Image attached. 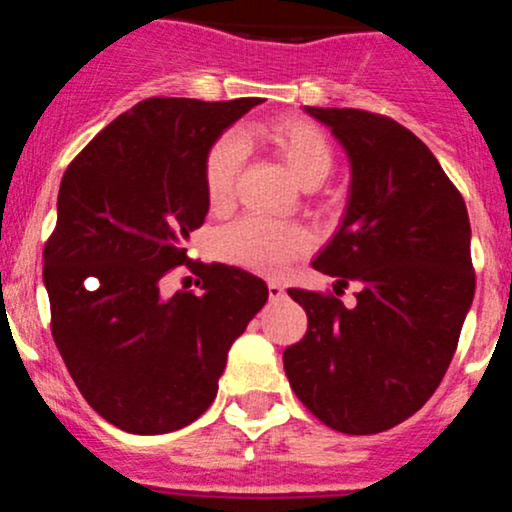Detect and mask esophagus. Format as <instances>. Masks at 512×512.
Wrapping results in <instances>:
<instances>
[{"label": "esophagus", "mask_w": 512, "mask_h": 512, "mask_svg": "<svg viewBox=\"0 0 512 512\" xmlns=\"http://www.w3.org/2000/svg\"><path fill=\"white\" fill-rule=\"evenodd\" d=\"M268 298L283 300L286 298V286H283L281 281H268Z\"/></svg>", "instance_id": "esophagus-1"}]
</instances>
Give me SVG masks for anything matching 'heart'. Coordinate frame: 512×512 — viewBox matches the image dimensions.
I'll return each instance as SVG.
<instances>
[{
	"instance_id": "1",
	"label": "heart",
	"mask_w": 512,
	"mask_h": 512,
	"mask_svg": "<svg viewBox=\"0 0 512 512\" xmlns=\"http://www.w3.org/2000/svg\"><path fill=\"white\" fill-rule=\"evenodd\" d=\"M258 135L276 147L291 172L303 184L313 187L333 170L335 152L328 135L318 125L300 118L268 120L258 128ZM246 160V145L236 135H221L207 147L202 162V179L207 202L214 212H226L234 202L236 179ZM313 234L300 224L273 221L266 217H244L226 226L217 236L221 258L263 273H278L293 258L308 254Z\"/></svg>"
}]
</instances>
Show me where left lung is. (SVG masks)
<instances>
[{"label":"left lung","instance_id":"1","mask_svg":"<svg viewBox=\"0 0 512 512\" xmlns=\"http://www.w3.org/2000/svg\"><path fill=\"white\" fill-rule=\"evenodd\" d=\"M352 162L335 239L313 261L355 281V308L333 293L288 288L308 315L283 367L295 397L330 429L387 431L419 412L444 379L476 291L471 224L456 184L412 130L360 108H305Z\"/></svg>","mask_w":512,"mask_h":512}]
</instances>
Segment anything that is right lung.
<instances>
[{
	"label": "right lung",
	"mask_w": 512,
	"mask_h": 512,
	"mask_svg": "<svg viewBox=\"0 0 512 512\" xmlns=\"http://www.w3.org/2000/svg\"><path fill=\"white\" fill-rule=\"evenodd\" d=\"M258 98H147L63 172L44 246L51 335L96 412L128 434L192 424L217 397L231 342L263 308L249 271L192 261L187 239L209 212L204 152ZM187 265L200 293L164 295Z\"/></svg>",
	"instance_id": "add662e5"
}]
</instances>
